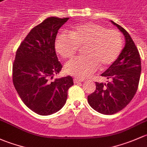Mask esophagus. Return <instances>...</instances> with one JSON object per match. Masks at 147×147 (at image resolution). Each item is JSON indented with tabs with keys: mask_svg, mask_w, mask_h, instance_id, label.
Masks as SVG:
<instances>
[{
	"mask_svg": "<svg viewBox=\"0 0 147 147\" xmlns=\"http://www.w3.org/2000/svg\"><path fill=\"white\" fill-rule=\"evenodd\" d=\"M74 84H78V83L83 82V80L78 79V78H74Z\"/></svg>",
	"mask_w": 147,
	"mask_h": 147,
	"instance_id": "1",
	"label": "esophagus"
}]
</instances>
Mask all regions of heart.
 I'll return each instance as SVG.
<instances>
[{"label": "heart", "mask_w": 147, "mask_h": 147, "mask_svg": "<svg viewBox=\"0 0 147 147\" xmlns=\"http://www.w3.org/2000/svg\"><path fill=\"white\" fill-rule=\"evenodd\" d=\"M86 56L68 61L65 71L76 78H87L100 66L105 69L118 59L122 51V38L116 30L106 28L93 22L76 25L69 34L62 32L56 37V50L63 59L71 58L78 47H84Z\"/></svg>", "instance_id": "b5f03b06"}]
</instances>
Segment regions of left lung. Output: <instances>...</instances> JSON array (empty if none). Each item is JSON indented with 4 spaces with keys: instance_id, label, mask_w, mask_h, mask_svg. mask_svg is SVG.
Instances as JSON below:
<instances>
[{
    "instance_id": "8db88e82",
    "label": "left lung",
    "mask_w": 147,
    "mask_h": 147,
    "mask_svg": "<svg viewBox=\"0 0 147 147\" xmlns=\"http://www.w3.org/2000/svg\"><path fill=\"white\" fill-rule=\"evenodd\" d=\"M124 34L125 45L118 59L101 74L108 81L96 83L94 93L88 96L92 108L104 115H113L122 110L131 100L138 88L142 71L140 53L129 33L111 20Z\"/></svg>"
}]
</instances>
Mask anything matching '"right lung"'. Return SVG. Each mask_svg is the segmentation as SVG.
<instances>
[{"instance_id":"right-lung-1","label":"right lung","mask_w":147,"mask_h":147,"mask_svg":"<svg viewBox=\"0 0 147 147\" xmlns=\"http://www.w3.org/2000/svg\"><path fill=\"white\" fill-rule=\"evenodd\" d=\"M69 18H47L28 33L16 51L13 81L22 102L40 115L61 110L68 90L74 85L70 76L53 80L62 69L55 51L58 30Z\"/></svg>"}]
</instances>
